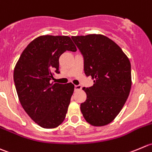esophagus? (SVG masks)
I'll return each instance as SVG.
<instances>
[{
  "mask_svg": "<svg viewBox=\"0 0 152 152\" xmlns=\"http://www.w3.org/2000/svg\"><path fill=\"white\" fill-rule=\"evenodd\" d=\"M82 88V86L80 85H75V91H78V90H80Z\"/></svg>",
  "mask_w": 152,
  "mask_h": 152,
  "instance_id": "34e87169",
  "label": "esophagus"
}]
</instances>
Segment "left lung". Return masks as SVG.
I'll return each mask as SVG.
<instances>
[{
    "label": "left lung",
    "mask_w": 152,
    "mask_h": 152,
    "mask_svg": "<svg viewBox=\"0 0 152 152\" xmlns=\"http://www.w3.org/2000/svg\"><path fill=\"white\" fill-rule=\"evenodd\" d=\"M84 58V72L94 79L83 87L86 100L80 104L83 116L94 126L110 124L124 107L132 87L131 64L115 42L100 34L72 36Z\"/></svg>",
    "instance_id": "1"
}]
</instances>
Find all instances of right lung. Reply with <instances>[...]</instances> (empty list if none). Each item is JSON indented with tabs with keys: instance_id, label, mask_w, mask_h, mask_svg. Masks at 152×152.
Masks as SVG:
<instances>
[{
	"instance_id": "1",
	"label": "right lung",
	"mask_w": 152,
	"mask_h": 152,
	"mask_svg": "<svg viewBox=\"0 0 152 152\" xmlns=\"http://www.w3.org/2000/svg\"><path fill=\"white\" fill-rule=\"evenodd\" d=\"M76 52L69 36L40 35L30 42L14 69L19 101L33 121L44 129L59 126L65 120L75 86L50 82L59 74V58L66 51Z\"/></svg>"
}]
</instances>
